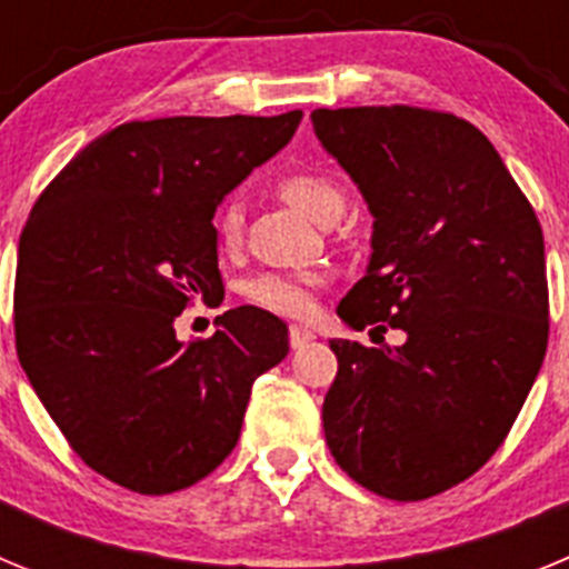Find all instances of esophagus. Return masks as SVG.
I'll list each match as a JSON object with an SVG mask.
<instances>
[{
	"instance_id": "1",
	"label": "esophagus",
	"mask_w": 569,
	"mask_h": 569,
	"mask_svg": "<svg viewBox=\"0 0 569 569\" xmlns=\"http://www.w3.org/2000/svg\"><path fill=\"white\" fill-rule=\"evenodd\" d=\"M313 339H316L313 330L299 328V325H293V328H290V347H305V345H310Z\"/></svg>"
}]
</instances>
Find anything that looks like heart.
<instances>
[{"label": "heart", "instance_id": "obj_1", "mask_svg": "<svg viewBox=\"0 0 569 569\" xmlns=\"http://www.w3.org/2000/svg\"><path fill=\"white\" fill-rule=\"evenodd\" d=\"M281 199L293 204L301 216H308L319 224L336 222L345 213L347 196L336 179L325 173H288L279 182ZM216 239L224 250L239 248L241 228H244V210L239 202L222 204L216 213ZM321 279L313 273H279L268 270L253 279L241 281V296L253 305V308L268 310V313L284 316V319H305L313 313L316 290Z\"/></svg>", "mask_w": 569, "mask_h": 569}]
</instances>
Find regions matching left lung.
<instances>
[{
	"mask_svg": "<svg viewBox=\"0 0 569 569\" xmlns=\"http://www.w3.org/2000/svg\"><path fill=\"white\" fill-rule=\"evenodd\" d=\"M321 148L373 213L370 264L341 299L339 373L321 419L336 465L385 499L421 501L470 479L501 447L550 333L545 236L476 124L453 113L319 108Z\"/></svg>",
	"mask_w": 569,
	"mask_h": 569,
	"instance_id": "8db88e82",
	"label": "left lung"
}]
</instances>
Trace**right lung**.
Listing matches in <instances>:
<instances>
[{
	"label": "right lung",
	"mask_w": 569,
	"mask_h": 569,
	"mask_svg": "<svg viewBox=\"0 0 569 569\" xmlns=\"http://www.w3.org/2000/svg\"><path fill=\"white\" fill-rule=\"evenodd\" d=\"M281 116L128 122L79 150L19 236V365L79 459L144 496L222 465L250 387L288 356V325L233 308L208 339L179 341L190 301L224 296L213 213L293 139Z\"/></svg>",
	"instance_id": "right-lung-1"
}]
</instances>
